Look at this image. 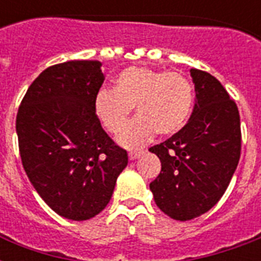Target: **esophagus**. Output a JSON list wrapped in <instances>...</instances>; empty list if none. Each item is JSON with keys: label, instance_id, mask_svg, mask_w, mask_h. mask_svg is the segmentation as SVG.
Here are the masks:
<instances>
[{"label": "esophagus", "instance_id": "1", "mask_svg": "<svg viewBox=\"0 0 261 261\" xmlns=\"http://www.w3.org/2000/svg\"><path fill=\"white\" fill-rule=\"evenodd\" d=\"M143 153H145V150L130 151V153H128V159H130L131 161H133V160H137V159H139V157H141V155H142Z\"/></svg>", "mask_w": 261, "mask_h": 261}]
</instances>
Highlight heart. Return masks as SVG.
<instances>
[{
    "label": "heart",
    "mask_w": 261,
    "mask_h": 261,
    "mask_svg": "<svg viewBox=\"0 0 261 261\" xmlns=\"http://www.w3.org/2000/svg\"><path fill=\"white\" fill-rule=\"evenodd\" d=\"M194 104V85L178 71L131 66L119 71L114 90L100 89L94 97V114L111 134L126 126L133 108L138 118L118 137L127 149L149 142L155 133L168 137L181 130Z\"/></svg>",
    "instance_id": "b5f03b06"
}]
</instances>
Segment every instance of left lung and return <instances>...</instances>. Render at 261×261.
I'll return each instance as SVG.
<instances>
[{
    "label": "left lung",
    "instance_id": "1",
    "mask_svg": "<svg viewBox=\"0 0 261 261\" xmlns=\"http://www.w3.org/2000/svg\"><path fill=\"white\" fill-rule=\"evenodd\" d=\"M195 107L190 120L165 142L150 147L161 172L150 182L160 210L190 221L214 207L225 194L241 153L239 108L218 80L191 69Z\"/></svg>",
    "mask_w": 261,
    "mask_h": 261
}]
</instances>
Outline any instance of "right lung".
<instances>
[{
	"mask_svg": "<svg viewBox=\"0 0 261 261\" xmlns=\"http://www.w3.org/2000/svg\"><path fill=\"white\" fill-rule=\"evenodd\" d=\"M102 83L98 61L47 67L28 88L16 118L27 176L50 208L71 221L106 208L128 163L94 114Z\"/></svg>",
	"mask_w": 261,
	"mask_h": 261,
	"instance_id": "add662e5",
	"label": "right lung"
}]
</instances>
